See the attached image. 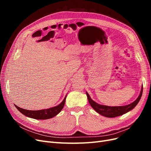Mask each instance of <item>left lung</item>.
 <instances>
[{"instance_id":"left-lung-1","label":"left lung","mask_w":151,"mask_h":151,"mask_svg":"<svg viewBox=\"0 0 151 151\" xmlns=\"http://www.w3.org/2000/svg\"><path fill=\"white\" fill-rule=\"evenodd\" d=\"M143 91V86H142V89L140 91V94L139 97L137 98L135 101L130 103V104L126 105V106H109L106 105L99 104L97 103L94 101L91 98L89 94L86 92L87 97H88V101L91 106L94 109V110L98 113L100 115L108 118H113L123 115L129 111L134 109L137 104L139 102L141 98L142 94Z\"/></svg>"}]
</instances>
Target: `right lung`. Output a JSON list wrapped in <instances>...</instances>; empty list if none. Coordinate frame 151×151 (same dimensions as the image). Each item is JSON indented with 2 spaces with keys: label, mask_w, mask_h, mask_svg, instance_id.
I'll return each mask as SVG.
<instances>
[{
  "label": "right lung",
  "mask_w": 151,
  "mask_h": 151,
  "mask_svg": "<svg viewBox=\"0 0 151 151\" xmlns=\"http://www.w3.org/2000/svg\"><path fill=\"white\" fill-rule=\"evenodd\" d=\"M66 97H67V95L65 96V98L63 99L62 102L59 104L58 106L50 108L48 109H41V110H36V111L28 110V109H22L21 108L18 107L16 104H15V106L21 113H22L24 115L26 116L31 118H34V119H37V120H47V119H49V118H52L54 116H55L61 111L63 106H64Z\"/></svg>",
  "instance_id": "1"
}]
</instances>
